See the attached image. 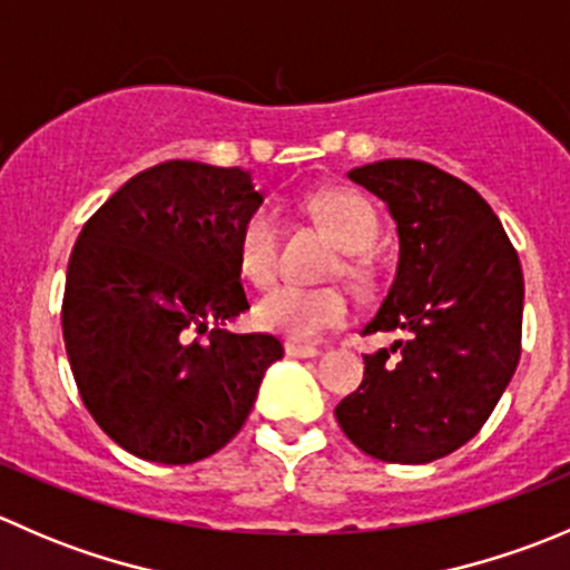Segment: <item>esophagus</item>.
Instances as JSON below:
<instances>
[{"instance_id":"1","label":"esophagus","mask_w":570,"mask_h":570,"mask_svg":"<svg viewBox=\"0 0 570 570\" xmlns=\"http://www.w3.org/2000/svg\"><path fill=\"white\" fill-rule=\"evenodd\" d=\"M286 355L292 358H317L320 350L314 344H301V342H286Z\"/></svg>"}]
</instances>
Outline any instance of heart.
<instances>
[{"label":"heart","instance_id":"b5f03b06","mask_svg":"<svg viewBox=\"0 0 570 570\" xmlns=\"http://www.w3.org/2000/svg\"><path fill=\"white\" fill-rule=\"evenodd\" d=\"M308 209L322 226L347 250L344 269L350 278H372L366 250L381 237V215L366 195L355 189H322L312 195ZM237 267L253 284H269L278 267V217L269 206H256L239 220ZM350 317V301L338 286H297L281 284L262 297L253 308V322L262 331L278 333L289 342H314L325 331L344 325Z\"/></svg>","mask_w":570,"mask_h":570}]
</instances>
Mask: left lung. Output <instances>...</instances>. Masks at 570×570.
<instances>
[{"mask_svg":"<svg viewBox=\"0 0 570 570\" xmlns=\"http://www.w3.org/2000/svg\"><path fill=\"white\" fill-rule=\"evenodd\" d=\"M347 178L386 204L400 239L394 281L364 333L405 338L364 355V383L336 419L377 461H439L480 433L519 366V253L488 200L435 165L381 159Z\"/></svg>","mask_w":570,"mask_h":570,"instance_id":"left-lung-1","label":"left lung"}]
</instances>
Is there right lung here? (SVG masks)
Returning a JSON list of instances; mask_svg holds the SVG:
<instances>
[{
    "instance_id": "1",
    "label": "right lung",
    "mask_w": 570,
    "mask_h": 570,
    "mask_svg": "<svg viewBox=\"0 0 570 570\" xmlns=\"http://www.w3.org/2000/svg\"><path fill=\"white\" fill-rule=\"evenodd\" d=\"M262 200L250 170L170 159L129 178L73 245L62 297L73 381L96 424L142 461L223 450L284 358L269 333L226 327L250 308L234 239Z\"/></svg>"
}]
</instances>
